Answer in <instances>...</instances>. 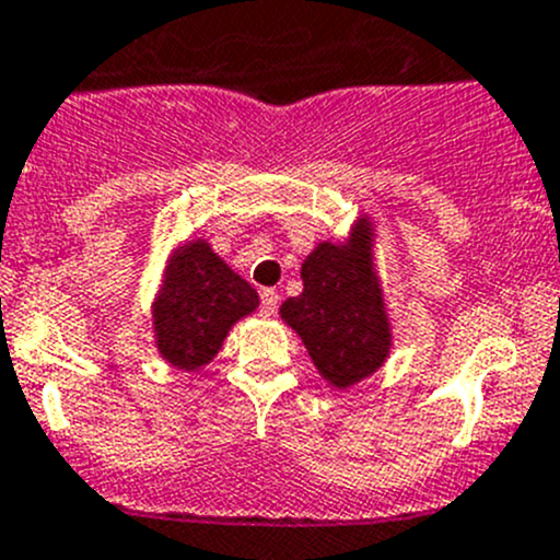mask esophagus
Listing matches in <instances>:
<instances>
[{"mask_svg":"<svg viewBox=\"0 0 560 560\" xmlns=\"http://www.w3.org/2000/svg\"><path fill=\"white\" fill-rule=\"evenodd\" d=\"M259 310H262V315H273V312L279 310V292L273 290L259 292Z\"/></svg>","mask_w":560,"mask_h":560,"instance_id":"1","label":"esophagus"}]
</instances>
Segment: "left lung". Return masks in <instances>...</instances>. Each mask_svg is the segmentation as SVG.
<instances>
[{
    "label": "left lung",
    "instance_id": "obj_1",
    "mask_svg": "<svg viewBox=\"0 0 560 560\" xmlns=\"http://www.w3.org/2000/svg\"><path fill=\"white\" fill-rule=\"evenodd\" d=\"M304 292L281 317L304 339L317 373L337 389L368 378L389 353V320L373 270V229L357 223L345 245L320 243L301 268Z\"/></svg>",
    "mask_w": 560,
    "mask_h": 560
}]
</instances>
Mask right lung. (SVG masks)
Returning a JSON list of instances; mask_svg holds the SVG:
<instances>
[{
  "instance_id": "1",
  "label": "right lung",
  "mask_w": 560,
  "mask_h": 560,
  "mask_svg": "<svg viewBox=\"0 0 560 560\" xmlns=\"http://www.w3.org/2000/svg\"><path fill=\"white\" fill-rule=\"evenodd\" d=\"M259 304L254 287L240 279L209 243L182 245L165 268L154 304V334L162 359L198 370L221 351L229 328Z\"/></svg>"
}]
</instances>
